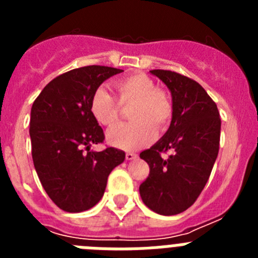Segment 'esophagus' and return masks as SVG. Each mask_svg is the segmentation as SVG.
<instances>
[{
    "instance_id": "esophagus-1",
    "label": "esophagus",
    "mask_w": 258,
    "mask_h": 258,
    "mask_svg": "<svg viewBox=\"0 0 258 258\" xmlns=\"http://www.w3.org/2000/svg\"><path fill=\"white\" fill-rule=\"evenodd\" d=\"M125 157H126V160H134V159L138 157V155L134 154V152H126V154H125Z\"/></svg>"
}]
</instances>
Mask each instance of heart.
Returning <instances> with one entry per match:
<instances>
[{
  "label": "heart",
  "mask_w": 258,
  "mask_h": 258,
  "mask_svg": "<svg viewBox=\"0 0 258 258\" xmlns=\"http://www.w3.org/2000/svg\"><path fill=\"white\" fill-rule=\"evenodd\" d=\"M117 101L104 89H97L90 99V112L101 125L112 126L120 118V106L133 104L131 124L117 125L107 133L113 147L138 150L155 140L157 131H165L173 116L169 94L156 88L154 80L145 74H132L113 84Z\"/></svg>",
  "instance_id": "heart-1"
}]
</instances>
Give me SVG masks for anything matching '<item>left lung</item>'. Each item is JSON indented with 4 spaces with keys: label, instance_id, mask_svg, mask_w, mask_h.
I'll list each match as a JSON object with an SVG mask.
<instances>
[{
    "label": "left lung",
    "instance_id": "obj_1",
    "mask_svg": "<svg viewBox=\"0 0 258 258\" xmlns=\"http://www.w3.org/2000/svg\"><path fill=\"white\" fill-rule=\"evenodd\" d=\"M151 74L172 93L173 116L163 138L140 154L150 166L140 194L151 211L174 216L190 208L208 182L220 149L221 118L217 104L195 80L168 70Z\"/></svg>",
    "mask_w": 258,
    "mask_h": 258
}]
</instances>
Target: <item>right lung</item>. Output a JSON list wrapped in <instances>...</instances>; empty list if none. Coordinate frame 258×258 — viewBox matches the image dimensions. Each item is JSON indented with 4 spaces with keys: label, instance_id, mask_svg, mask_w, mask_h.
I'll return each instance as SVG.
<instances>
[{
    "label": "right lung",
    "instance_id": "1",
    "mask_svg": "<svg viewBox=\"0 0 258 258\" xmlns=\"http://www.w3.org/2000/svg\"><path fill=\"white\" fill-rule=\"evenodd\" d=\"M122 72L106 66L75 68L51 80L31 109L32 159L42 187L56 207L70 213L93 208L103 197L107 178L125 152L107 147L90 112L93 93L104 80Z\"/></svg>",
    "mask_w": 258,
    "mask_h": 258
}]
</instances>
